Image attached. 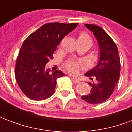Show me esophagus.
Returning a JSON list of instances; mask_svg holds the SVG:
<instances>
[{"mask_svg":"<svg viewBox=\"0 0 132 132\" xmlns=\"http://www.w3.org/2000/svg\"><path fill=\"white\" fill-rule=\"evenodd\" d=\"M71 80H72V81H73V82H75V83H78L79 82H80V80H79L78 78H72Z\"/></svg>","mask_w":132,"mask_h":132,"instance_id":"esophagus-1","label":"esophagus"}]
</instances>
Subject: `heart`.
Returning a JSON list of instances; mask_svg holds the SVG:
<instances>
[{"mask_svg":"<svg viewBox=\"0 0 132 132\" xmlns=\"http://www.w3.org/2000/svg\"><path fill=\"white\" fill-rule=\"evenodd\" d=\"M78 43H87L92 45V40L88 34L86 32H81L78 36ZM83 65L82 61H77L74 60H69L65 63V67L66 69L72 73H76L78 72L80 67Z\"/></svg>","mask_w":132,"mask_h":132,"instance_id":"heart-1","label":"heart"}]
</instances>
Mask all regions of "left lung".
<instances>
[{"label":"left lung","mask_w":132,"mask_h":132,"mask_svg":"<svg viewBox=\"0 0 132 132\" xmlns=\"http://www.w3.org/2000/svg\"><path fill=\"white\" fill-rule=\"evenodd\" d=\"M98 40L100 50L98 64L85 75L94 82H88L90 93L82 96L84 101L98 104L106 101L113 94L120 73V60L115 42L100 26L85 24Z\"/></svg>","instance_id":"obj_1"}]
</instances>
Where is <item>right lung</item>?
<instances>
[{
	"instance_id": "obj_1",
	"label": "right lung",
	"mask_w": 132,
	"mask_h": 132,
	"mask_svg": "<svg viewBox=\"0 0 132 132\" xmlns=\"http://www.w3.org/2000/svg\"><path fill=\"white\" fill-rule=\"evenodd\" d=\"M78 24H44L24 40L16 59L14 74L18 85L27 97L43 100L53 94L56 80L65 74L59 70L50 72L45 66L61 40Z\"/></svg>"
}]
</instances>
